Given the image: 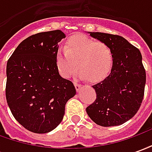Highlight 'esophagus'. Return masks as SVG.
Masks as SVG:
<instances>
[{"label": "esophagus", "instance_id": "obj_1", "mask_svg": "<svg viewBox=\"0 0 152 152\" xmlns=\"http://www.w3.org/2000/svg\"><path fill=\"white\" fill-rule=\"evenodd\" d=\"M74 86H75V87H76V89L77 92H79V90L80 89V88H81V85H80V84H78V83L75 82L74 83Z\"/></svg>", "mask_w": 152, "mask_h": 152}]
</instances>
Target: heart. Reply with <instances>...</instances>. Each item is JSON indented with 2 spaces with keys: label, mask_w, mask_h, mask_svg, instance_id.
<instances>
[{
  "label": "heart",
  "mask_w": 152,
  "mask_h": 152,
  "mask_svg": "<svg viewBox=\"0 0 152 152\" xmlns=\"http://www.w3.org/2000/svg\"><path fill=\"white\" fill-rule=\"evenodd\" d=\"M55 64L60 76L65 79L71 78L78 69L80 79L99 83L112 72L114 53L108 45L78 34L68 38L65 49L57 51Z\"/></svg>",
  "instance_id": "b5f03b06"
}]
</instances>
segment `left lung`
<instances>
[{"label":"left lung","instance_id":"left-lung-1","mask_svg":"<svg viewBox=\"0 0 152 152\" xmlns=\"http://www.w3.org/2000/svg\"><path fill=\"white\" fill-rule=\"evenodd\" d=\"M88 33L111 47L114 66L104 80L93 86L97 99L86 112L99 125H121L137 113L143 99L146 72L142 54L122 37L95 31Z\"/></svg>","mask_w":152,"mask_h":152}]
</instances>
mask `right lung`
<instances>
[{
  "instance_id": "right-lung-1",
  "label": "right lung",
  "mask_w": 152,
  "mask_h": 152,
  "mask_svg": "<svg viewBox=\"0 0 152 152\" xmlns=\"http://www.w3.org/2000/svg\"><path fill=\"white\" fill-rule=\"evenodd\" d=\"M60 30L32 35L18 45L6 65V101L22 126L36 134L54 129L63 121L66 102L76 95L72 81L58 72Z\"/></svg>"
}]
</instances>
